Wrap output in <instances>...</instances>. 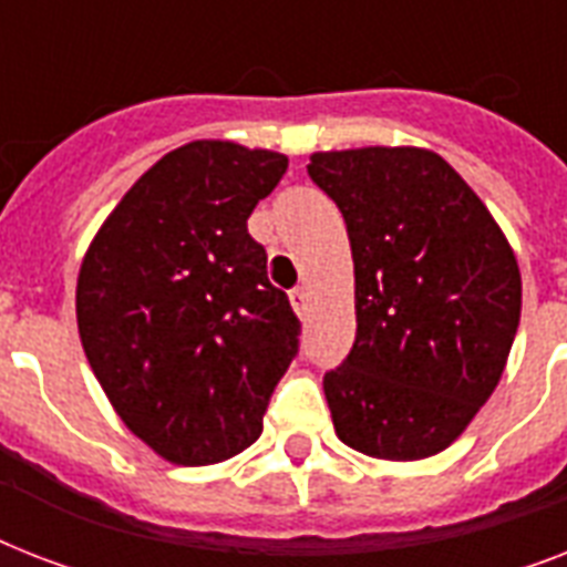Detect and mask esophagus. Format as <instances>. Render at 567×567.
<instances>
[{"instance_id":"34e87169","label":"esophagus","mask_w":567,"mask_h":567,"mask_svg":"<svg viewBox=\"0 0 567 567\" xmlns=\"http://www.w3.org/2000/svg\"><path fill=\"white\" fill-rule=\"evenodd\" d=\"M291 306H293V311H297V315H306V309H309V291H306V288H293L291 291Z\"/></svg>"}]
</instances>
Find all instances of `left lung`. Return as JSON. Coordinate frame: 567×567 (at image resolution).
<instances>
[{
    "label": "left lung",
    "instance_id": "left-lung-1",
    "mask_svg": "<svg viewBox=\"0 0 567 567\" xmlns=\"http://www.w3.org/2000/svg\"><path fill=\"white\" fill-rule=\"evenodd\" d=\"M309 176L344 214L355 341L323 377L338 439L417 462L447 450L494 394L520 320L515 249L439 153H315Z\"/></svg>",
    "mask_w": 567,
    "mask_h": 567
}]
</instances>
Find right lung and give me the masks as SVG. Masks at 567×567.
<instances>
[{
    "label": "right lung",
    "instance_id": "add662e5",
    "mask_svg": "<svg viewBox=\"0 0 567 567\" xmlns=\"http://www.w3.org/2000/svg\"><path fill=\"white\" fill-rule=\"evenodd\" d=\"M288 171L274 150L190 141L114 205L82 258L75 320L120 421L173 465H217L261 435L300 320L247 220Z\"/></svg>",
    "mask_w": 567,
    "mask_h": 567
}]
</instances>
